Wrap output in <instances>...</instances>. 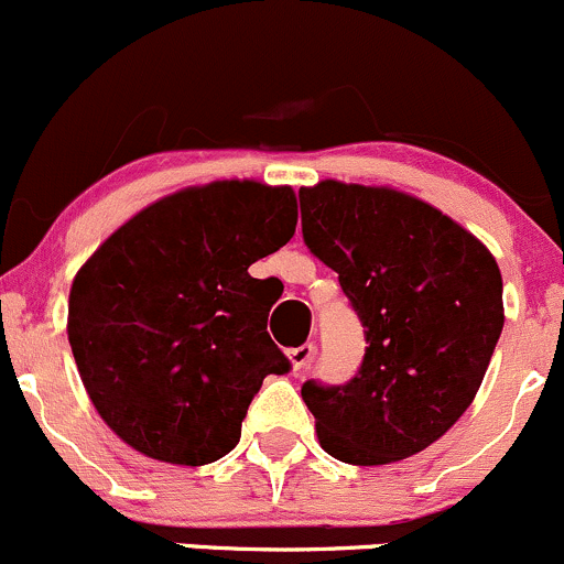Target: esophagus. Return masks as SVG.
<instances>
[{"label":"esophagus","instance_id":"1","mask_svg":"<svg viewBox=\"0 0 564 564\" xmlns=\"http://www.w3.org/2000/svg\"><path fill=\"white\" fill-rule=\"evenodd\" d=\"M313 351H316V346H313V343H305V346H300V348H289L286 357H289V361H292V370L294 372L305 370L307 361L313 359Z\"/></svg>","mask_w":564,"mask_h":564}]
</instances>
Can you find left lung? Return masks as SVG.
<instances>
[{"mask_svg":"<svg viewBox=\"0 0 564 564\" xmlns=\"http://www.w3.org/2000/svg\"><path fill=\"white\" fill-rule=\"evenodd\" d=\"M302 235L332 267L365 327L346 387L307 381L322 448L346 465H391L459 422L500 340L502 275L489 248L435 205L391 186L300 188Z\"/></svg>","mask_w":564,"mask_h":564,"instance_id":"8db88e82","label":"left lung"}]
</instances>
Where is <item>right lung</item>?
I'll use <instances>...</instances> for the list:
<instances>
[{
  "instance_id": "1",
  "label": "right lung",
  "mask_w": 564,
  "mask_h": 564,
  "mask_svg": "<svg viewBox=\"0 0 564 564\" xmlns=\"http://www.w3.org/2000/svg\"><path fill=\"white\" fill-rule=\"evenodd\" d=\"M294 227L292 186L229 177L142 207L83 262L67 337L88 400L127 446L192 467L237 446L264 376L289 370L248 267Z\"/></svg>"
}]
</instances>
